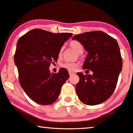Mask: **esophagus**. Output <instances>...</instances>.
Segmentation results:
<instances>
[{
    "instance_id": "esophagus-1",
    "label": "esophagus",
    "mask_w": 133,
    "mask_h": 133,
    "mask_svg": "<svg viewBox=\"0 0 133 133\" xmlns=\"http://www.w3.org/2000/svg\"><path fill=\"white\" fill-rule=\"evenodd\" d=\"M69 75L71 76L72 75H74V74H75V73L73 72H71V71H69Z\"/></svg>"
}]
</instances>
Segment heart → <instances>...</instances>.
I'll return each mask as SVG.
<instances>
[{"label": "heart", "instance_id": "obj_1", "mask_svg": "<svg viewBox=\"0 0 133 133\" xmlns=\"http://www.w3.org/2000/svg\"><path fill=\"white\" fill-rule=\"evenodd\" d=\"M70 46L77 52L78 54H81L83 52V46L80 42L77 41H74L70 42ZM61 66L64 69L69 70V71H74L78 68V65L77 63L73 62H64L62 63Z\"/></svg>", "mask_w": 133, "mask_h": 133}]
</instances>
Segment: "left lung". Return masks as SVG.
I'll return each instance as SVG.
<instances>
[{"instance_id":"1","label":"left lung","mask_w":133,"mask_h":133,"mask_svg":"<svg viewBox=\"0 0 133 133\" xmlns=\"http://www.w3.org/2000/svg\"><path fill=\"white\" fill-rule=\"evenodd\" d=\"M72 39L80 42L88 52L83 69L93 72L92 75L77 73L79 77L75 87L78 97L81 102L88 105L103 103L114 92L122 69V59L117 42L101 31L77 35Z\"/></svg>"}]
</instances>
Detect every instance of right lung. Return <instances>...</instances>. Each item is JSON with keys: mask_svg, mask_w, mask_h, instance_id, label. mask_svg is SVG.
I'll return each instance as SVG.
<instances>
[{"mask_svg": "<svg viewBox=\"0 0 133 133\" xmlns=\"http://www.w3.org/2000/svg\"><path fill=\"white\" fill-rule=\"evenodd\" d=\"M72 36L70 33L33 29L19 39L14 59L19 83L29 98L37 103L48 105L55 102L69 77L65 69L54 74L49 67L52 61H57L60 49Z\"/></svg>", "mask_w": 133, "mask_h": 133, "instance_id": "obj_1", "label": "right lung"}]
</instances>
